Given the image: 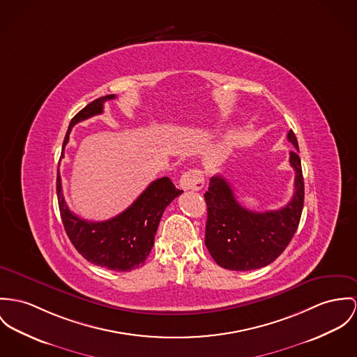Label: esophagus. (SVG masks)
<instances>
[{"mask_svg":"<svg viewBox=\"0 0 357 357\" xmlns=\"http://www.w3.org/2000/svg\"><path fill=\"white\" fill-rule=\"evenodd\" d=\"M204 172L198 168H192L186 171L181 179H179V186L183 190H201L204 188Z\"/></svg>","mask_w":357,"mask_h":357,"instance_id":"esophagus-1","label":"esophagus"}]
</instances>
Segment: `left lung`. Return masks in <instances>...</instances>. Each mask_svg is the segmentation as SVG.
Here are the masks:
<instances>
[{
    "mask_svg": "<svg viewBox=\"0 0 357 357\" xmlns=\"http://www.w3.org/2000/svg\"><path fill=\"white\" fill-rule=\"evenodd\" d=\"M287 137L296 148L289 152L295 192L284 208L264 213L248 211L236 201L231 185L221 175L211 178L204 194L208 206L205 246L224 269L245 272L272 264L298 229L304 202L302 163L295 133L289 130Z\"/></svg>",
    "mask_w": 357,
    "mask_h": 357,
    "instance_id": "left-lung-1",
    "label": "left lung"
}]
</instances>
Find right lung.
Returning a JSON list of instances; mask_svg holds the SVG:
<instances>
[{
    "label": "right lung",
    "mask_w": 357,
    "mask_h": 357,
    "mask_svg": "<svg viewBox=\"0 0 357 357\" xmlns=\"http://www.w3.org/2000/svg\"><path fill=\"white\" fill-rule=\"evenodd\" d=\"M111 99H115V95L102 96L73 116L63 139L61 158H63V148L72 128L102 114L105 102ZM183 190H178L169 178L163 176L153 181L126 211L112 219L95 222L80 219L69 211L62 195L59 171L56 172L59 213L72 245L88 262L115 272H130L144 265L155 243L165 208Z\"/></svg>",
    "instance_id": "1"
}]
</instances>
